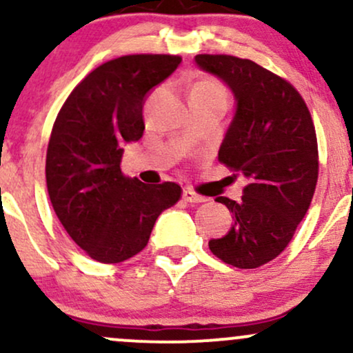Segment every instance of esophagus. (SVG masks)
Returning <instances> with one entry per match:
<instances>
[{
    "label": "esophagus",
    "mask_w": 353,
    "mask_h": 353,
    "mask_svg": "<svg viewBox=\"0 0 353 353\" xmlns=\"http://www.w3.org/2000/svg\"><path fill=\"white\" fill-rule=\"evenodd\" d=\"M182 197H184L185 202H190V204H201V202L208 201V197L201 196V194L194 192V190L190 189H185L184 194H182Z\"/></svg>",
    "instance_id": "1"
}]
</instances>
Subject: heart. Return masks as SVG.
<instances>
[{"label": "heart", "instance_id": "heart-1", "mask_svg": "<svg viewBox=\"0 0 353 353\" xmlns=\"http://www.w3.org/2000/svg\"><path fill=\"white\" fill-rule=\"evenodd\" d=\"M194 94H214V96H222V98H228V91L222 86L221 81L214 78H205L201 79L199 83L194 84L192 91H190V96Z\"/></svg>", "mask_w": 353, "mask_h": 353}]
</instances>
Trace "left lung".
<instances>
[{
    "mask_svg": "<svg viewBox=\"0 0 353 353\" xmlns=\"http://www.w3.org/2000/svg\"><path fill=\"white\" fill-rule=\"evenodd\" d=\"M196 63L236 96L219 163L247 177L241 201L216 199L234 222L224 237L209 241V249L225 264L257 269L285 250L309 210L319 179L314 121L301 92L254 61L197 54Z\"/></svg>",
    "mask_w": 353,
    "mask_h": 353,
    "instance_id": "obj_1",
    "label": "left lung"
}]
</instances>
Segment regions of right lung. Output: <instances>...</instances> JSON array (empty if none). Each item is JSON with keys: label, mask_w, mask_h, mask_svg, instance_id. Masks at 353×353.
<instances>
[{"label": "right lung", "mask_w": 353, "mask_h": 353, "mask_svg": "<svg viewBox=\"0 0 353 353\" xmlns=\"http://www.w3.org/2000/svg\"><path fill=\"white\" fill-rule=\"evenodd\" d=\"M181 56L128 54L91 71L56 116L46 152L48 194L72 241L119 264L148 245L156 219L181 199L176 182L148 185L121 171L124 143L144 132L143 104Z\"/></svg>", "instance_id": "add662e5"}]
</instances>
